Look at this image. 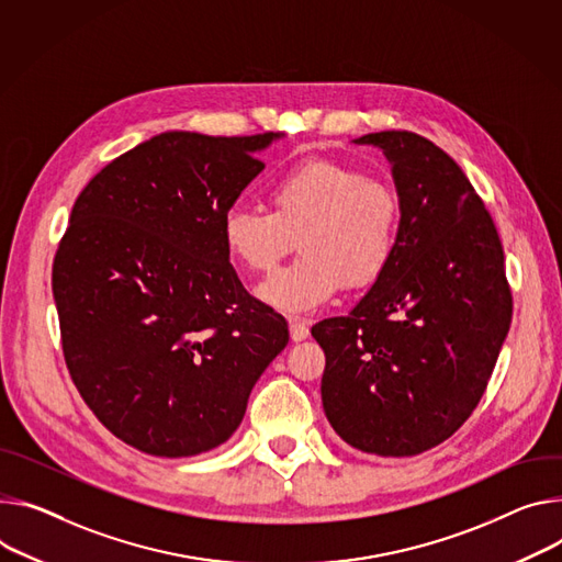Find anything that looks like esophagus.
I'll return each instance as SVG.
<instances>
[{
	"label": "esophagus",
	"instance_id": "1",
	"mask_svg": "<svg viewBox=\"0 0 562 562\" xmlns=\"http://www.w3.org/2000/svg\"><path fill=\"white\" fill-rule=\"evenodd\" d=\"M289 331H291V340L300 342V340H304V338L310 336V325L304 323V321H300V318H291L289 321Z\"/></svg>",
	"mask_w": 562,
	"mask_h": 562
}]
</instances>
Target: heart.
<instances>
[{
    "instance_id": "b5f03b06",
    "label": "heart",
    "mask_w": 562,
    "mask_h": 562,
    "mask_svg": "<svg viewBox=\"0 0 562 562\" xmlns=\"http://www.w3.org/2000/svg\"><path fill=\"white\" fill-rule=\"evenodd\" d=\"M271 213L231 209L222 241L231 260L269 273L293 250L300 258L260 284V297L286 314L323 307L347 282L361 289L392 262L401 233V196L359 168L312 159L282 172L271 190Z\"/></svg>"
}]
</instances>
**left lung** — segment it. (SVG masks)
I'll return each instance as SVG.
<instances>
[{"instance_id":"8db88e82","label":"left lung","mask_w":562,"mask_h":562,"mask_svg":"<svg viewBox=\"0 0 562 562\" xmlns=\"http://www.w3.org/2000/svg\"><path fill=\"white\" fill-rule=\"evenodd\" d=\"M353 143L390 159L401 233L361 302L312 327L325 351L323 407L349 446L411 457L473 415L512 327L514 297L495 224L441 147L405 130Z\"/></svg>"}]
</instances>
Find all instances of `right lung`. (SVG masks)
<instances>
[{
	"label": "right lung",
	"mask_w": 562,
	"mask_h": 562,
	"mask_svg": "<svg viewBox=\"0 0 562 562\" xmlns=\"http://www.w3.org/2000/svg\"><path fill=\"white\" fill-rule=\"evenodd\" d=\"M280 134L164 132L78 194L54 258L71 381L110 432L157 457L217 448L286 347L280 314L239 282L222 220Z\"/></svg>",
	"instance_id": "right-lung-1"
}]
</instances>
